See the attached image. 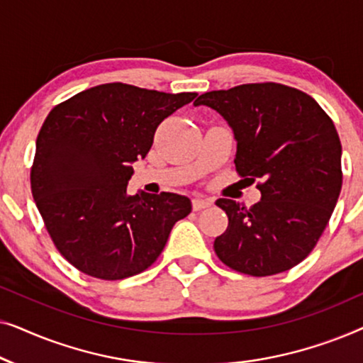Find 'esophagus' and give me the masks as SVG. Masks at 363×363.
<instances>
[{
  "label": "esophagus",
  "instance_id": "1",
  "mask_svg": "<svg viewBox=\"0 0 363 363\" xmlns=\"http://www.w3.org/2000/svg\"><path fill=\"white\" fill-rule=\"evenodd\" d=\"M213 205V200L211 198H193V210L195 211H200L203 208H208Z\"/></svg>",
  "mask_w": 363,
  "mask_h": 363
}]
</instances>
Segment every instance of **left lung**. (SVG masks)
I'll return each mask as SVG.
<instances>
[{"label":"left lung","instance_id":"8db88e82","mask_svg":"<svg viewBox=\"0 0 363 363\" xmlns=\"http://www.w3.org/2000/svg\"><path fill=\"white\" fill-rule=\"evenodd\" d=\"M195 106L216 111L236 140L235 165L257 180L261 200L247 208L216 200L228 228L215 252L250 276L284 272L314 250L342 188V145L334 122L314 99L282 84H242L201 94Z\"/></svg>","mask_w":363,"mask_h":363}]
</instances>
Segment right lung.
I'll return each mask as SVG.
<instances>
[{
	"mask_svg": "<svg viewBox=\"0 0 363 363\" xmlns=\"http://www.w3.org/2000/svg\"><path fill=\"white\" fill-rule=\"evenodd\" d=\"M196 96L112 82L49 112L36 140L31 190L54 245L84 274L117 281L145 271L173 225L190 215L188 196H130L127 185L157 127Z\"/></svg>",
	"mask_w": 363,
	"mask_h": 363,
	"instance_id": "obj_1",
	"label": "right lung"
}]
</instances>
